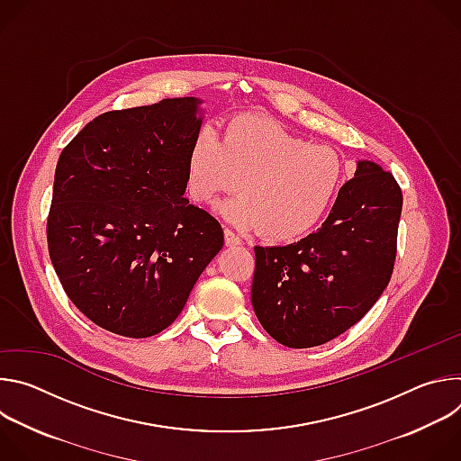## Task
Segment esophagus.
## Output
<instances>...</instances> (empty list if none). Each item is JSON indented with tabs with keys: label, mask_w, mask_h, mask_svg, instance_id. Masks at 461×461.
Listing matches in <instances>:
<instances>
[{
	"label": "esophagus",
	"mask_w": 461,
	"mask_h": 461,
	"mask_svg": "<svg viewBox=\"0 0 461 461\" xmlns=\"http://www.w3.org/2000/svg\"><path fill=\"white\" fill-rule=\"evenodd\" d=\"M224 240H226V244L228 246H239L240 244V239L231 231V230H224Z\"/></svg>",
	"instance_id": "34e87169"
}]
</instances>
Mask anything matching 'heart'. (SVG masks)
I'll use <instances>...</instances> for the list:
<instances>
[{
    "mask_svg": "<svg viewBox=\"0 0 461 461\" xmlns=\"http://www.w3.org/2000/svg\"><path fill=\"white\" fill-rule=\"evenodd\" d=\"M341 178L336 149L308 144L255 114L228 120L221 139L203 129L187 155V193L194 203L212 204L239 185L242 194L221 212L240 230L262 228L276 240L308 233L330 208Z\"/></svg>",
    "mask_w": 461,
    "mask_h": 461,
    "instance_id": "obj_1",
    "label": "heart"
}]
</instances>
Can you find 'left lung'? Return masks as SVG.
<instances>
[{"instance_id": "left-lung-1", "label": "left lung", "mask_w": 461, "mask_h": 461, "mask_svg": "<svg viewBox=\"0 0 461 461\" xmlns=\"http://www.w3.org/2000/svg\"><path fill=\"white\" fill-rule=\"evenodd\" d=\"M402 206L392 173L359 160L317 231L288 246H255L251 304L262 328L290 348L347 332L390 281Z\"/></svg>"}]
</instances>
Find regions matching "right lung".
<instances>
[{
  "mask_svg": "<svg viewBox=\"0 0 461 461\" xmlns=\"http://www.w3.org/2000/svg\"><path fill=\"white\" fill-rule=\"evenodd\" d=\"M199 104L107 111L59 155L49 255L73 304L113 334L166 330L224 244L219 221L184 196Z\"/></svg>",
  "mask_w": 461,
  "mask_h": 461,
  "instance_id": "right-lung-1",
  "label": "right lung"
}]
</instances>
